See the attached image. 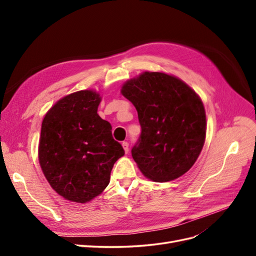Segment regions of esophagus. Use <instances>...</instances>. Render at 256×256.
Here are the masks:
<instances>
[{
	"mask_svg": "<svg viewBox=\"0 0 256 256\" xmlns=\"http://www.w3.org/2000/svg\"><path fill=\"white\" fill-rule=\"evenodd\" d=\"M122 146L124 150H125V152H128V150H129V143L126 142V141H124V142L122 143Z\"/></svg>",
	"mask_w": 256,
	"mask_h": 256,
	"instance_id": "esophagus-1",
	"label": "esophagus"
}]
</instances>
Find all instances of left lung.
<instances>
[{
    "label": "left lung",
    "instance_id": "1",
    "mask_svg": "<svg viewBox=\"0 0 256 256\" xmlns=\"http://www.w3.org/2000/svg\"><path fill=\"white\" fill-rule=\"evenodd\" d=\"M120 92L138 111L142 131L131 154L143 175L166 182L188 172L206 136L196 92L174 76L150 72L128 80Z\"/></svg>",
    "mask_w": 256,
    "mask_h": 256
}]
</instances>
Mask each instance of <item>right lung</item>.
I'll use <instances>...</instances> for the list:
<instances>
[{"label": "right lung", "mask_w": 256, "mask_h": 256, "mask_svg": "<svg viewBox=\"0 0 256 256\" xmlns=\"http://www.w3.org/2000/svg\"><path fill=\"white\" fill-rule=\"evenodd\" d=\"M102 97L92 90L60 99L44 115L38 159L51 187L66 200L86 203L110 182L124 156L109 122L97 113Z\"/></svg>", "instance_id": "obj_1"}]
</instances>
